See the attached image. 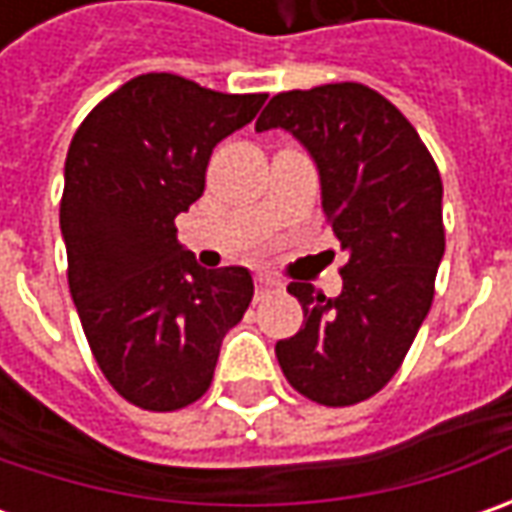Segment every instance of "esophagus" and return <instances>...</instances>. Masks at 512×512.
Segmentation results:
<instances>
[{"label": "esophagus", "mask_w": 512, "mask_h": 512, "mask_svg": "<svg viewBox=\"0 0 512 512\" xmlns=\"http://www.w3.org/2000/svg\"><path fill=\"white\" fill-rule=\"evenodd\" d=\"M270 290H273V282L265 279V276H259V279H256V299H262V296L270 293Z\"/></svg>", "instance_id": "34e87169"}]
</instances>
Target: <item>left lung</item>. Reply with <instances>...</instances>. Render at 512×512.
I'll return each instance as SVG.
<instances>
[{
	"label": "left lung",
	"instance_id": "1",
	"mask_svg": "<svg viewBox=\"0 0 512 512\" xmlns=\"http://www.w3.org/2000/svg\"><path fill=\"white\" fill-rule=\"evenodd\" d=\"M270 128L310 150L327 225L347 250L336 299L307 282L287 285L305 325L276 342V359L305 399L350 407L396 376L433 305L442 176L402 110L359 82L276 93L256 119V130Z\"/></svg>",
	"mask_w": 512,
	"mask_h": 512
}]
</instances>
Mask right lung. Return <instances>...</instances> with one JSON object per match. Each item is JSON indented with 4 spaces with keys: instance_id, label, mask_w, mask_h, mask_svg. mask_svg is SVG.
I'll return each instance as SVG.
<instances>
[{
    "instance_id": "obj_1",
    "label": "right lung",
    "mask_w": 512,
    "mask_h": 512,
    "mask_svg": "<svg viewBox=\"0 0 512 512\" xmlns=\"http://www.w3.org/2000/svg\"><path fill=\"white\" fill-rule=\"evenodd\" d=\"M265 99L142 73L73 133L59 205L70 296L99 370L142 410L202 399L253 299L245 267H199L173 222L202 196L213 148Z\"/></svg>"
}]
</instances>
